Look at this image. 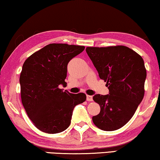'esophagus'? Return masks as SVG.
<instances>
[{
  "instance_id": "1",
  "label": "esophagus",
  "mask_w": 160,
  "mask_h": 160,
  "mask_svg": "<svg viewBox=\"0 0 160 160\" xmlns=\"http://www.w3.org/2000/svg\"><path fill=\"white\" fill-rule=\"evenodd\" d=\"M86 99H87L88 102H92V101H93V97H92V96L87 95L86 96Z\"/></svg>"
}]
</instances>
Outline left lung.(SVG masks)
Returning <instances> with one entry per match:
<instances>
[{
  "label": "left lung",
  "instance_id": "1",
  "mask_svg": "<svg viewBox=\"0 0 160 160\" xmlns=\"http://www.w3.org/2000/svg\"><path fill=\"white\" fill-rule=\"evenodd\" d=\"M88 57L109 93L93 97L101 111L92 120L105 131L120 129L128 122L144 96L147 70L138 53L124 46L87 47Z\"/></svg>",
  "mask_w": 160,
  "mask_h": 160
}]
</instances>
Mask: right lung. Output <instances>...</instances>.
Listing matches in <instances>:
<instances>
[{
	"label": "right lung",
	"instance_id": "right-lung-1",
	"mask_svg": "<svg viewBox=\"0 0 160 160\" xmlns=\"http://www.w3.org/2000/svg\"><path fill=\"white\" fill-rule=\"evenodd\" d=\"M84 49L82 46L51 43L24 62L19 78L22 103L38 130L51 134L64 131L70 125L74 107L86 100L85 93L59 88L66 84L69 62Z\"/></svg>",
	"mask_w": 160,
	"mask_h": 160
}]
</instances>
